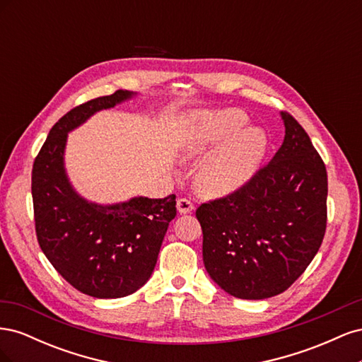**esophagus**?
I'll use <instances>...</instances> for the list:
<instances>
[{
	"label": "esophagus",
	"mask_w": 362,
	"mask_h": 362,
	"mask_svg": "<svg viewBox=\"0 0 362 362\" xmlns=\"http://www.w3.org/2000/svg\"><path fill=\"white\" fill-rule=\"evenodd\" d=\"M177 208H178V213L180 214H187L190 211L194 210V205L190 199H185V198H181L177 201Z\"/></svg>",
	"instance_id": "esophagus-1"
}]
</instances>
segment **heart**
<instances>
[{"label": "heart", "mask_w": 362, "mask_h": 362, "mask_svg": "<svg viewBox=\"0 0 362 362\" xmlns=\"http://www.w3.org/2000/svg\"><path fill=\"white\" fill-rule=\"evenodd\" d=\"M242 112L217 110L196 113L185 133L182 151L189 158L201 157L226 140L198 170L196 182L205 194H228L254 177L266 152V136L257 128H244Z\"/></svg>", "instance_id": "b5f03b06"}]
</instances>
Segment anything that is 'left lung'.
<instances>
[{
    "instance_id": "1",
    "label": "left lung",
    "mask_w": 362,
    "mask_h": 362,
    "mask_svg": "<svg viewBox=\"0 0 362 362\" xmlns=\"http://www.w3.org/2000/svg\"><path fill=\"white\" fill-rule=\"evenodd\" d=\"M286 137L243 187L196 210L208 275L238 299L286 291L319 250L327 221V173L310 136L281 112Z\"/></svg>"
}]
</instances>
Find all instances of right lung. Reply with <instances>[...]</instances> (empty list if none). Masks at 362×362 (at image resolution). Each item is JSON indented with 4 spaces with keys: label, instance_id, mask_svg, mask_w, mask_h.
I'll return each mask as SVG.
<instances>
[{
    "label": "right lung",
    "instance_id": "right-lung-1",
    "mask_svg": "<svg viewBox=\"0 0 362 362\" xmlns=\"http://www.w3.org/2000/svg\"><path fill=\"white\" fill-rule=\"evenodd\" d=\"M131 96L133 92L116 90L72 108L51 128L33 164L39 246L74 288L98 299L124 298L145 286L177 216L175 194L100 205L83 199L68 180L63 160L69 131Z\"/></svg>",
    "mask_w": 362,
    "mask_h": 362
}]
</instances>
